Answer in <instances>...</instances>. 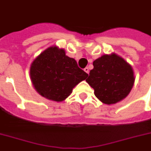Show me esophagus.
I'll list each match as a JSON object with an SVG mask.
<instances>
[{"label": "esophagus", "mask_w": 151, "mask_h": 151, "mask_svg": "<svg viewBox=\"0 0 151 151\" xmlns=\"http://www.w3.org/2000/svg\"><path fill=\"white\" fill-rule=\"evenodd\" d=\"M84 71L86 72V73H88H88H89V69H88V67H86V68L84 69Z\"/></svg>", "instance_id": "34e87169"}]
</instances>
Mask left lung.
Listing matches in <instances>:
<instances>
[{
    "mask_svg": "<svg viewBox=\"0 0 151 151\" xmlns=\"http://www.w3.org/2000/svg\"><path fill=\"white\" fill-rule=\"evenodd\" d=\"M94 68L86 79L99 100L106 105L122 101L134 84L133 68L114 52L105 54L93 62Z\"/></svg>",
    "mask_w": 151,
    "mask_h": 151,
    "instance_id": "8db88e82",
    "label": "left lung"
}]
</instances>
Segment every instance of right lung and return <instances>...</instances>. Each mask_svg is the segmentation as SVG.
<instances>
[{
  "instance_id": "add662e5",
  "label": "right lung",
  "mask_w": 151,
  "mask_h": 151,
  "mask_svg": "<svg viewBox=\"0 0 151 151\" xmlns=\"http://www.w3.org/2000/svg\"><path fill=\"white\" fill-rule=\"evenodd\" d=\"M29 76L41 96L60 102L69 97L73 88L85 80L88 74L78 68L73 58L65 55L64 49L52 46L32 62Z\"/></svg>"
}]
</instances>
